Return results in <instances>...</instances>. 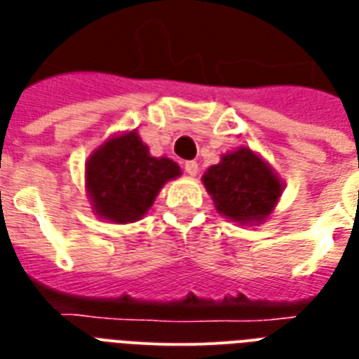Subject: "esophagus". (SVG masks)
<instances>
[{
  "mask_svg": "<svg viewBox=\"0 0 359 359\" xmlns=\"http://www.w3.org/2000/svg\"><path fill=\"white\" fill-rule=\"evenodd\" d=\"M184 171L190 177H196L197 171H199V165H197V162H194V160H188V162H184Z\"/></svg>",
  "mask_w": 359,
  "mask_h": 359,
  "instance_id": "34e87169",
  "label": "esophagus"
}]
</instances>
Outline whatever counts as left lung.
Wrapping results in <instances>:
<instances>
[{
  "label": "left lung",
  "instance_id": "obj_1",
  "mask_svg": "<svg viewBox=\"0 0 359 359\" xmlns=\"http://www.w3.org/2000/svg\"><path fill=\"white\" fill-rule=\"evenodd\" d=\"M203 182L219 212L240 224L266 218L283 188L272 169L245 147L208 168Z\"/></svg>",
  "mask_w": 359,
  "mask_h": 359
}]
</instances>
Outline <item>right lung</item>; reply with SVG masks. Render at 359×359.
I'll list each match as a JSON object with an SVG mask.
<instances>
[{
    "label": "right lung",
    "mask_w": 359,
    "mask_h": 359,
    "mask_svg": "<svg viewBox=\"0 0 359 359\" xmlns=\"http://www.w3.org/2000/svg\"><path fill=\"white\" fill-rule=\"evenodd\" d=\"M87 188L102 218L126 224L141 218L168 180L180 175L169 158H152L135 132L104 143L87 162Z\"/></svg>",
    "instance_id": "obj_1"
}]
</instances>
